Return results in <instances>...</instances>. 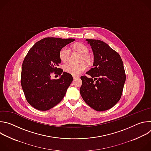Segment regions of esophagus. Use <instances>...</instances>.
<instances>
[{
	"label": "esophagus",
	"instance_id": "1",
	"mask_svg": "<svg viewBox=\"0 0 151 151\" xmlns=\"http://www.w3.org/2000/svg\"><path fill=\"white\" fill-rule=\"evenodd\" d=\"M73 79H75L76 78H78V76H73Z\"/></svg>",
	"mask_w": 151,
	"mask_h": 151
}]
</instances>
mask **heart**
Masks as SVG:
<instances>
[{
    "instance_id": "1",
    "label": "heart",
    "mask_w": 151,
    "mask_h": 151,
    "mask_svg": "<svg viewBox=\"0 0 151 151\" xmlns=\"http://www.w3.org/2000/svg\"><path fill=\"white\" fill-rule=\"evenodd\" d=\"M73 48L79 52L82 55H87L88 53V49L85 45L78 43L73 45ZM70 55V50L69 47L65 46L63 47L59 52V57L60 60L63 63H67L69 61ZM85 59L86 58L85 57ZM87 69V65L84 63H81L78 64H73V63H68L64 66V70L65 72L74 75L78 76L80 73L84 72Z\"/></svg>"
}]
</instances>
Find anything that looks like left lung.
<instances>
[{
  "label": "left lung",
  "instance_id": "1",
  "mask_svg": "<svg viewBox=\"0 0 151 151\" xmlns=\"http://www.w3.org/2000/svg\"><path fill=\"white\" fill-rule=\"evenodd\" d=\"M94 54L93 68L82 76L80 93L85 102L97 111L108 110L122 96L125 73L119 54L105 42L86 39Z\"/></svg>",
  "mask_w": 151,
  "mask_h": 151
}]
</instances>
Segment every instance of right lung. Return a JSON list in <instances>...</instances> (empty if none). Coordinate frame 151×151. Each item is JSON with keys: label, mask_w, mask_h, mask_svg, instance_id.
Returning <instances> with one entry per match:
<instances>
[{"label": "right lung", "mask_w": 151, "mask_h": 151, "mask_svg": "<svg viewBox=\"0 0 151 151\" xmlns=\"http://www.w3.org/2000/svg\"><path fill=\"white\" fill-rule=\"evenodd\" d=\"M74 39L45 37L37 42L25 57L21 83L28 103L39 111H48L58 104L73 81L71 74L58 68L60 50ZM60 76L51 80L52 73Z\"/></svg>", "instance_id": "obj_1"}]
</instances>
